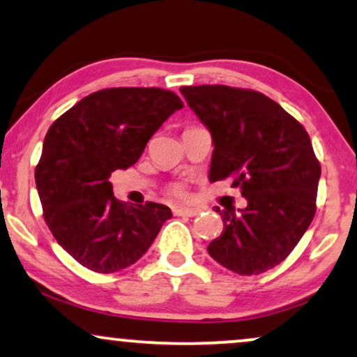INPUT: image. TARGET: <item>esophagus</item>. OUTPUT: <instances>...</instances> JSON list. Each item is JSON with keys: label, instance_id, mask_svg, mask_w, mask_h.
Segmentation results:
<instances>
[{"label": "esophagus", "instance_id": "34e87169", "mask_svg": "<svg viewBox=\"0 0 357 357\" xmlns=\"http://www.w3.org/2000/svg\"><path fill=\"white\" fill-rule=\"evenodd\" d=\"M174 213H175V215H177V216H190V218H192V216H197L198 213H200V210H198V208L178 206V208H175Z\"/></svg>", "mask_w": 357, "mask_h": 357}]
</instances>
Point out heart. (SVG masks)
<instances>
[{
    "label": "heart",
    "instance_id": "obj_1",
    "mask_svg": "<svg viewBox=\"0 0 357 357\" xmlns=\"http://www.w3.org/2000/svg\"><path fill=\"white\" fill-rule=\"evenodd\" d=\"M172 193L175 197H185V188L182 187V185H174Z\"/></svg>",
    "mask_w": 357,
    "mask_h": 357
}]
</instances>
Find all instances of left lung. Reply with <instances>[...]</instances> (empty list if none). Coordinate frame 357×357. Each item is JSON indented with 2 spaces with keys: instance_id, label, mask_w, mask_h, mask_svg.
I'll return each mask as SVG.
<instances>
[{
  "instance_id": "left-lung-1",
  "label": "left lung",
  "mask_w": 357,
  "mask_h": 357,
  "mask_svg": "<svg viewBox=\"0 0 357 357\" xmlns=\"http://www.w3.org/2000/svg\"><path fill=\"white\" fill-rule=\"evenodd\" d=\"M213 139L211 182L231 178L248 206L220 213L223 233L208 254L239 275H257L294 251L317 211L320 162L308 132L279 103L226 85L182 86Z\"/></svg>"
}]
</instances>
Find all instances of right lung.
<instances>
[{
  "mask_svg": "<svg viewBox=\"0 0 357 357\" xmlns=\"http://www.w3.org/2000/svg\"><path fill=\"white\" fill-rule=\"evenodd\" d=\"M183 108L162 88H105L73 105L45 134L36 187L50 233L86 269L111 274L144 256L169 206L128 205L111 174L136 164L162 123Z\"/></svg>",
  "mask_w": 357,
  "mask_h": 357,
  "instance_id": "add662e5",
  "label": "right lung"
}]
</instances>
